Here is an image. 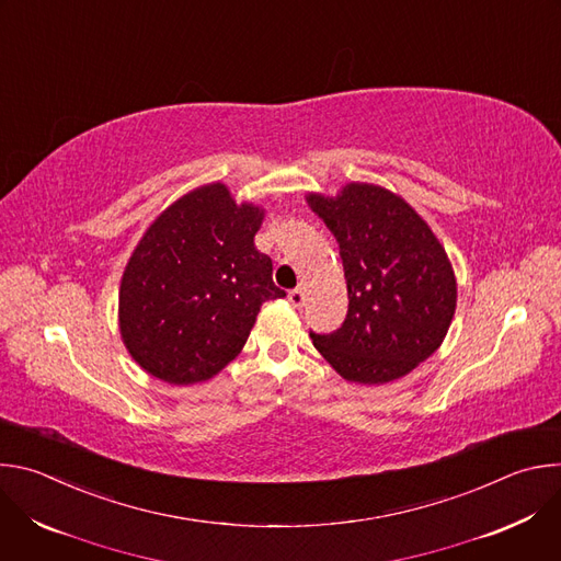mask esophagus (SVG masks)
<instances>
[{"mask_svg": "<svg viewBox=\"0 0 561 561\" xmlns=\"http://www.w3.org/2000/svg\"><path fill=\"white\" fill-rule=\"evenodd\" d=\"M288 301L295 306V308H301L304 301H306V293L301 288H295L288 293Z\"/></svg>", "mask_w": 561, "mask_h": 561, "instance_id": "34e87169", "label": "esophagus"}]
</instances>
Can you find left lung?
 I'll list each match as a JSON object with an SVG mask.
<instances>
[{
    "instance_id": "1",
    "label": "left lung",
    "mask_w": 561,
    "mask_h": 561,
    "mask_svg": "<svg viewBox=\"0 0 561 561\" xmlns=\"http://www.w3.org/2000/svg\"><path fill=\"white\" fill-rule=\"evenodd\" d=\"M306 202L335 234L348 286L344 324L310 333L314 348L348 381L409 375L453 322L457 284L446 251L428 224L381 186L353 182L337 197L310 193Z\"/></svg>"
}]
</instances>
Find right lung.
<instances>
[{
  "instance_id": "right-lung-1",
  "label": "right lung",
  "mask_w": 561,
  "mask_h": 561,
  "mask_svg": "<svg viewBox=\"0 0 561 561\" xmlns=\"http://www.w3.org/2000/svg\"><path fill=\"white\" fill-rule=\"evenodd\" d=\"M264 210L224 184L184 195L139 239L119 288V331L152 377L210 379L244 348L264 301L286 293L255 249Z\"/></svg>"
}]
</instances>
